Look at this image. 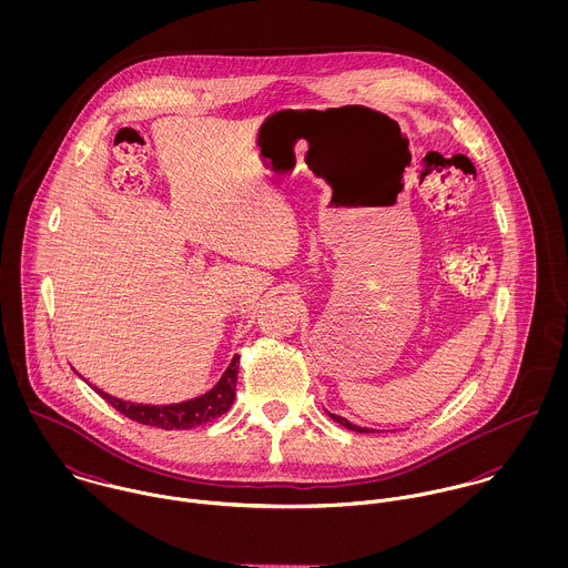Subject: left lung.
Wrapping results in <instances>:
<instances>
[{
  "label": "left lung",
  "mask_w": 568,
  "mask_h": 568,
  "mask_svg": "<svg viewBox=\"0 0 568 568\" xmlns=\"http://www.w3.org/2000/svg\"><path fill=\"white\" fill-rule=\"evenodd\" d=\"M329 417L334 419V422H338L341 426H345V428H349V430H358V433H367V428H358V426H354V424H349L345 417H341V415H332L329 413Z\"/></svg>",
  "instance_id": "obj_1"
}]
</instances>
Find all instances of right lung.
Instances as JSON below:
<instances>
[{
  "label": "right lung",
  "instance_id": "1",
  "mask_svg": "<svg viewBox=\"0 0 568 568\" xmlns=\"http://www.w3.org/2000/svg\"><path fill=\"white\" fill-rule=\"evenodd\" d=\"M236 383H239V356H234L227 372L223 374V378L219 381V385L212 392H207L205 396H199L194 400L179 403V405H133V403H124L120 398H111L109 394H104L100 389H95V392L115 410H120L124 417H129L133 422H140L146 426H158L163 430H174V428H194V426L207 424L214 417L230 410V406L234 405V398H236Z\"/></svg>",
  "mask_w": 568,
  "mask_h": 568
}]
</instances>
